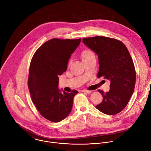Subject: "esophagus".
Returning <instances> with one entry per match:
<instances>
[{"mask_svg":"<svg viewBox=\"0 0 151 151\" xmlns=\"http://www.w3.org/2000/svg\"><path fill=\"white\" fill-rule=\"evenodd\" d=\"M82 92L85 93H87V94H89L90 93H91V91L90 90H82Z\"/></svg>","mask_w":151,"mask_h":151,"instance_id":"34e87169","label":"esophagus"}]
</instances>
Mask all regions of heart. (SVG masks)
Instances as JSON below:
<instances>
[{
  "label": "heart",
  "instance_id": "obj_1",
  "mask_svg": "<svg viewBox=\"0 0 151 151\" xmlns=\"http://www.w3.org/2000/svg\"><path fill=\"white\" fill-rule=\"evenodd\" d=\"M93 55H94L93 52L89 49H85L81 52V57L83 61L90 58Z\"/></svg>",
  "mask_w": 151,
  "mask_h": 151
}]
</instances>
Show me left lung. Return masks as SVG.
<instances>
[{
  "label": "left lung",
  "mask_w": 151,
  "mask_h": 151,
  "mask_svg": "<svg viewBox=\"0 0 151 151\" xmlns=\"http://www.w3.org/2000/svg\"><path fill=\"white\" fill-rule=\"evenodd\" d=\"M82 41L98 55L97 77L111 81L108 92L98 90L103 101L96 106V108L107 115L117 114L126 107L134 92L136 70L133 59L126 46L119 40L98 36L83 38Z\"/></svg>",
  "instance_id": "obj_1"
}]
</instances>
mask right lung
Returning <instances> with one entry per match:
<instances>
[{
	"label": "right lung",
	"instance_id": "right-lung-1",
	"mask_svg": "<svg viewBox=\"0 0 151 151\" xmlns=\"http://www.w3.org/2000/svg\"><path fill=\"white\" fill-rule=\"evenodd\" d=\"M81 41V38L50 39L36 50L31 60L28 87L32 101L40 114L53 122L69 115L78 93H61L58 76L67 70L69 59Z\"/></svg>",
	"mask_w": 151,
	"mask_h": 151
}]
</instances>
